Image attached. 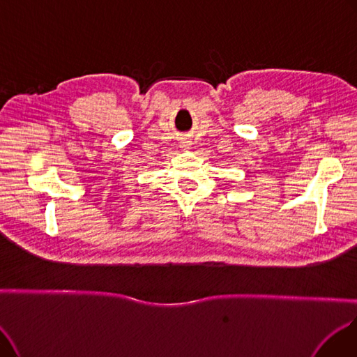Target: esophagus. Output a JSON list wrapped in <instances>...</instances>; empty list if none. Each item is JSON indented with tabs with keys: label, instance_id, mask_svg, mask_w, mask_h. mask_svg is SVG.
I'll list each match as a JSON object with an SVG mask.
<instances>
[{
	"label": "esophagus",
	"instance_id": "obj_1",
	"mask_svg": "<svg viewBox=\"0 0 357 357\" xmlns=\"http://www.w3.org/2000/svg\"><path fill=\"white\" fill-rule=\"evenodd\" d=\"M180 145H181V148H189V146L192 145V142H190L188 137H183V139L180 140Z\"/></svg>",
	"mask_w": 357,
	"mask_h": 357
}]
</instances>
